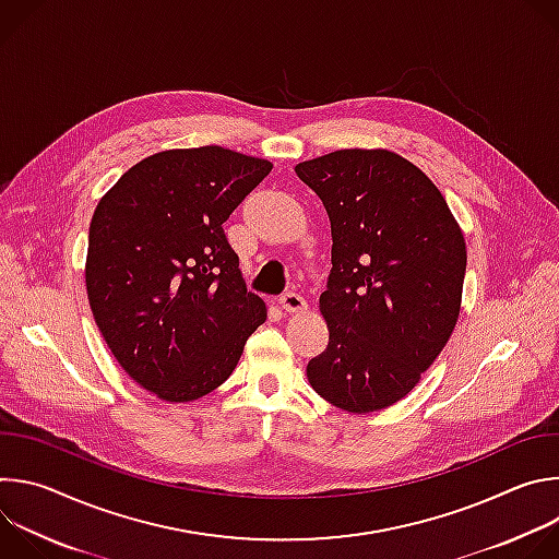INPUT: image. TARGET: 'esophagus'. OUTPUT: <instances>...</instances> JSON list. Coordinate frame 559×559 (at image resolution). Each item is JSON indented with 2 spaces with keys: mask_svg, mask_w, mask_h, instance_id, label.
Returning a JSON list of instances; mask_svg holds the SVG:
<instances>
[{
  "mask_svg": "<svg viewBox=\"0 0 559 559\" xmlns=\"http://www.w3.org/2000/svg\"><path fill=\"white\" fill-rule=\"evenodd\" d=\"M278 302H281V307L285 309V311H302V309H307V302H305V298L298 294V292H285L281 298H278Z\"/></svg>",
  "mask_w": 559,
  "mask_h": 559,
  "instance_id": "obj_1",
  "label": "esophagus"
}]
</instances>
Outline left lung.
I'll use <instances>...</instances> for the list:
<instances>
[{"label":"left lung","instance_id":"1","mask_svg":"<svg viewBox=\"0 0 559 559\" xmlns=\"http://www.w3.org/2000/svg\"><path fill=\"white\" fill-rule=\"evenodd\" d=\"M332 223L321 294L328 349L309 360L313 391L371 414L403 397L444 349L460 316L464 236L431 179L389 150H336L296 166Z\"/></svg>","mask_w":559,"mask_h":559}]
</instances>
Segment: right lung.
<instances>
[{
  "label": "right lung",
  "instance_id": "1",
  "mask_svg": "<svg viewBox=\"0 0 559 559\" xmlns=\"http://www.w3.org/2000/svg\"><path fill=\"white\" fill-rule=\"evenodd\" d=\"M272 164L218 145L156 152L99 201L86 289L95 323L126 373L166 403L223 384L265 323L223 223Z\"/></svg>",
  "mask_w": 559,
  "mask_h": 559
}]
</instances>
